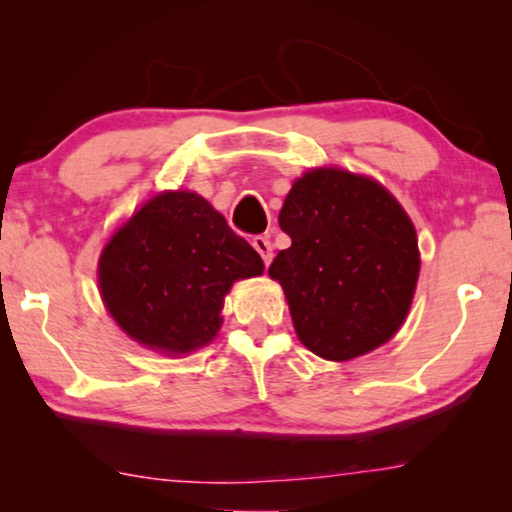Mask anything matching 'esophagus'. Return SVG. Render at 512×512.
I'll use <instances>...</instances> for the list:
<instances>
[{"mask_svg":"<svg viewBox=\"0 0 512 512\" xmlns=\"http://www.w3.org/2000/svg\"><path fill=\"white\" fill-rule=\"evenodd\" d=\"M251 244H254V249L258 251V256L263 258V263L268 265V263L272 261V244H270L268 237H263V235H256L254 240H251Z\"/></svg>","mask_w":512,"mask_h":512,"instance_id":"obj_1","label":"esophagus"}]
</instances>
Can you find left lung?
<instances>
[{
  "instance_id": "8db88e82",
  "label": "left lung",
  "mask_w": 512,
  "mask_h": 512,
  "mask_svg": "<svg viewBox=\"0 0 512 512\" xmlns=\"http://www.w3.org/2000/svg\"><path fill=\"white\" fill-rule=\"evenodd\" d=\"M291 237L270 265L293 326L321 359L349 361L387 342L410 310L419 275L415 226L377 181L312 170L286 195Z\"/></svg>"
}]
</instances>
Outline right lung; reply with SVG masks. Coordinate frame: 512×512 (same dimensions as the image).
Instances as JSON below:
<instances>
[{"label": "right lung", "mask_w": 512, "mask_h": 512, "mask_svg": "<svg viewBox=\"0 0 512 512\" xmlns=\"http://www.w3.org/2000/svg\"><path fill=\"white\" fill-rule=\"evenodd\" d=\"M263 261L200 195L172 191L146 202L100 256L102 300L130 338L186 354L214 338L223 296Z\"/></svg>", "instance_id": "obj_1"}]
</instances>
